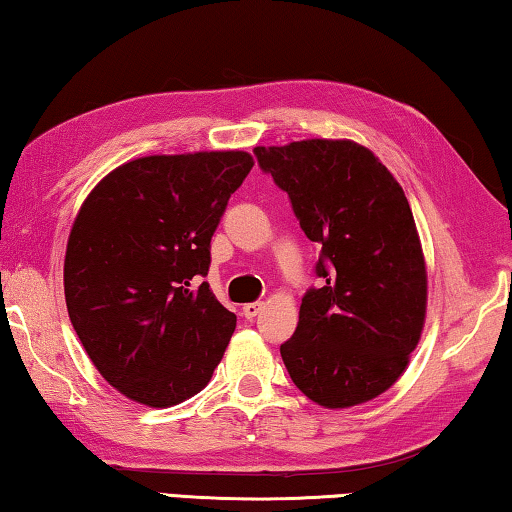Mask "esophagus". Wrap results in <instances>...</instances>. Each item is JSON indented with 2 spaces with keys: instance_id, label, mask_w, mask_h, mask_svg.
Segmentation results:
<instances>
[{
  "instance_id": "1",
  "label": "esophagus",
  "mask_w": 512,
  "mask_h": 512,
  "mask_svg": "<svg viewBox=\"0 0 512 512\" xmlns=\"http://www.w3.org/2000/svg\"><path fill=\"white\" fill-rule=\"evenodd\" d=\"M262 302H248V305H244V316L248 318V320H253L259 311H262Z\"/></svg>"
}]
</instances>
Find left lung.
Returning a JSON list of instances; mask_svg holds the SVG:
<instances>
[{
    "label": "left lung",
    "mask_w": 512,
    "mask_h": 512,
    "mask_svg": "<svg viewBox=\"0 0 512 512\" xmlns=\"http://www.w3.org/2000/svg\"><path fill=\"white\" fill-rule=\"evenodd\" d=\"M259 167L289 194L307 239L320 246L296 334L280 345L311 402L350 409L402 377L427 318V262L404 189L352 140L257 146Z\"/></svg>",
    "instance_id": "left-lung-1"
}]
</instances>
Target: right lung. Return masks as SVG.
<instances>
[{
	"label": "right lung",
	"instance_id": "right-lung-1",
	"mask_svg": "<svg viewBox=\"0 0 512 512\" xmlns=\"http://www.w3.org/2000/svg\"><path fill=\"white\" fill-rule=\"evenodd\" d=\"M246 151L146 155L85 198L65 250L67 314L101 377L167 409L201 393L237 316L198 275L228 198L253 169Z\"/></svg>",
	"mask_w": 512,
	"mask_h": 512
}]
</instances>
